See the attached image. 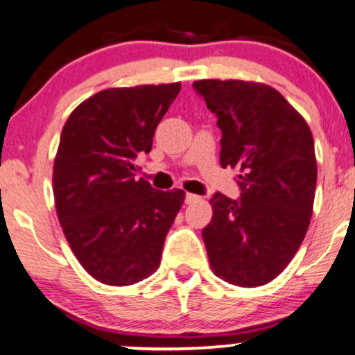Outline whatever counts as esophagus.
<instances>
[{
	"instance_id": "obj_1",
	"label": "esophagus",
	"mask_w": 355,
	"mask_h": 355,
	"mask_svg": "<svg viewBox=\"0 0 355 355\" xmlns=\"http://www.w3.org/2000/svg\"><path fill=\"white\" fill-rule=\"evenodd\" d=\"M202 197L196 196V193H187L185 196V204H196V202H200Z\"/></svg>"
}]
</instances>
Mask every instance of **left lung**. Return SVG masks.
I'll list each match as a JSON object with an SVG mask.
<instances>
[{"mask_svg":"<svg viewBox=\"0 0 355 355\" xmlns=\"http://www.w3.org/2000/svg\"><path fill=\"white\" fill-rule=\"evenodd\" d=\"M220 128V166L239 170V198L217 192L202 231L210 268L236 286L275 279L310 225L317 185L313 136L276 89L244 80H197Z\"/></svg>","mask_w":355,"mask_h":355,"instance_id":"left-lung-1","label":"left lung"}]
</instances>
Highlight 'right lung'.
Listing matches in <instances>:
<instances>
[{
    "mask_svg": "<svg viewBox=\"0 0 355 355\" xmlns=\"http://www.w3.org/2000/svg\"><path fill=\"white\" fill-rule=\"evenodd\" d=\"M180 83L101 91L69 116L53 162V197L69 246L104 285H135L159 266L163 243L185 200L136 178Z\"/></svg>",
    "mask_w": 355,
    "mask_h": 355,
    "instance_id": "obj_1",
    "label": "right lung"
}]
</instances>
